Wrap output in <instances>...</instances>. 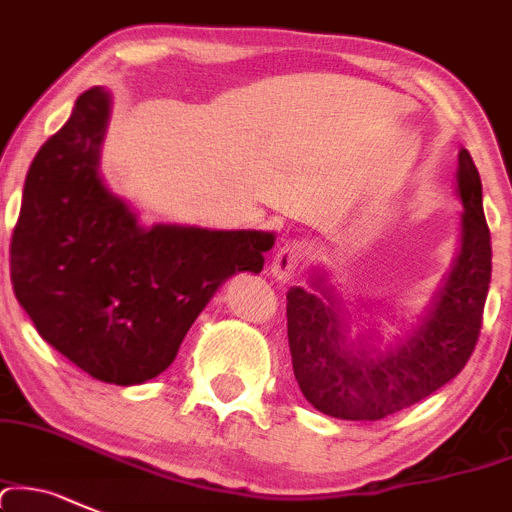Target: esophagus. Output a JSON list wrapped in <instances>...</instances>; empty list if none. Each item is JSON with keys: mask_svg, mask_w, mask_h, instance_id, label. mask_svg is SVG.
Returning a JSON list of instances; mask_svg holds the SVG:
<instances>
[{"mask_svg": "<svg viewBox=\"0 0 512 512\" xmlns=\"http://www.w3.org/2000/svg\"><path fill=\"white\" fill-rule=\"evenodd\" d=\"M307 258H310V246L305 241L283 244L271 261V276L280 280V283H288V280L298 278L305 271Z\"/></svg>", "mask_w": 512, "mask_h": 512, "instance_id": "1", "label": "esophagus"}]
</instances>
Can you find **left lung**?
Masks as SVG:
<instances>
[{
  "label": "left lung",
  "instance_id": "8db88e82",
  "mask_svg": "<svg viewBox=\"0 0 512 512\" xmlns=\"http://www.w3.org/2000/svg\"><path fill=\"white\" fill-rule=\"evenodd\" d=\"M456 188L464 205L459 254L427 317L398 349L346 342L349 317L324 278L312 280L322 299L298 285L288 290L295 381L312 408L339 420H383L452 381L474 354L491 283V232L483 217L481 178L466 148L459 151Z\"/></svg>",
  "mask_w": 512,
  "mask_h": 512
}]
</instances>
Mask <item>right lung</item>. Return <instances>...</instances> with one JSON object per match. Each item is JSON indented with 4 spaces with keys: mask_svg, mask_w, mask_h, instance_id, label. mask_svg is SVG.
<instances>
[{
    "mask_svg": "<svg viewBox=\"0 0 512 512\" xmlns=\"http://www.w3.org/2000/svg\"><path fill=\"white\" fill-rule=\"evenodd\" d=\"M112 97L82 92L31 163L9 246L19 305L92 378L136 386L173 364L219 285L261 273L273 234L141 227L100 178Z\"/></svg>",
    "mask_w": 512,
    "mask_h": 512,
    "instance_id": "right-lung-1",
    "label": "right lung"
}]
</instances>
